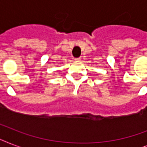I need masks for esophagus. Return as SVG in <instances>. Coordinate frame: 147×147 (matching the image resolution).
<instances>
[{
    "label": "esophagus",
    "instance_id": "obj_1",
    "mask_svg": "<svg viewBox=\"0 0 147 147\" xmlns=\"http://www.w3.org/2000/svg\"><path fill=\"white\" fill-rule=\"evenodd\" d=\"M81 60H82L81 58H76V59H75V61H76V62H81Z\"/></svg>",
    "mask_w": 147,
    "mask_h": 147
}]
</instances>
